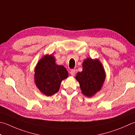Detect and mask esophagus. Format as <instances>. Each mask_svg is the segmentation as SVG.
<instances>
[{"label":"esophagus","instance_id":"34e87169","mask_svg":"<svg viewBox=\"0 0 135 135\" xmlns=\"http://www.w3.org/2000/svg\"><path fill=\"white\" fill-rule=\"evenodd\" d=\"M75 73H76V70H71V71H70V74L72 75V76H74V75H75Z\"/></svg>","mask_w":135,"mask_h":135}]
</instances>
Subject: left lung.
I'll use <instances>...</instances> for the list:
<instances>
[{"label":"left lung","mask_w":135,"mask_h":135,"mask_svg":"<svg viewBox=\"0 0 135 135\" xmlns=\"http://www.w3.org/2000/svg\"><path fill=\"white\" fill-rule=\"evenodd\" d=\"M83 71L76 74V80L84 95L91 97L101 90L105 80V72L101 62L90 58L84 61Z\"/></svg>","instance_id":"left-lung-1"}]
</instances>
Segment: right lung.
<instances>
[{
	"label": "right lung",
	"instance_id": "right-lung-1",
	"mask_svg": "<svg viewBox=\"0 0 135 135\" xmlns=\"http://www.w3.org/2000/svg\"><path fill=\"white\" fill-rule=\"evenodd\" d=\"M34 72L36 85L46 96H51L57 93L62 81L68 76L66 68L55 64V58L51 54L44 55L40 60Z\"/></svg>",
	"mask_w": 135,
	"mask_h": 135
}]
</instances>
